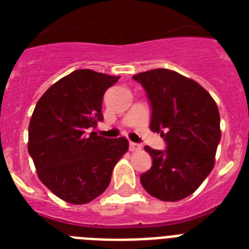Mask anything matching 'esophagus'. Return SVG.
<instances>
[{
  "label": "esophagus",
  "instance_id": "1",
  "mask_svg": "<svg viewBox=\"0 0 249 249\" xmlns=\"http://www.w3.org/2000/svg\"><path fill=\"white\" fill-rule=\"evenodd\" d=\"M141 147H142L141 144L134 143V142H130V143H129V150H130V151H140Z\"/></svg>",
  "mask_w": 249,
  "mask_h": 249
}]
</instances>
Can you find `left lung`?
<instances>
[{
  "label": "left lung",
  "mask_w": 249,
  "mask_h": 249,
  "mask_svg": "<svg viewBox=\"0 0 249 249\" xmlns=\"http://www.w3.org/2000/svg\"><path fill=\"white\" fill-rule=\"evenodd\" d=\"M133 80L143 86L150 101V129L166 143L163 151L144 147L152 166L141 174V183L160 200H181L214 166L221 140L218 107L203 86L170 70L141 72Z\"/></svg>",
  "instance_id": "obj_1"
}]
</instances>
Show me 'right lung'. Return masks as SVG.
Segmentation results:
<instances>
[{
  "label": "right lung",
  "mask_w": 249,
  "mask_h": 249,
  "mask_svg": "<svg viewBox=\"0 0 249 249\" xmlns=\"http://www.w3.org/2000/svg\"><path fill=\"white\" fill-rule=\"evenodd\" d=\"M119 77L77 70L50 86L35 107L29 155L41 182L67 203L85 204L99 196L128 151L125 137L109 140L90 132L103 120V95Z\"/></svg>",
  "instance_id": "add662e5"
}]
</instances>
